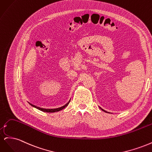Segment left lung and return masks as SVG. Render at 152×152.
I'll return each mask as SVG.
<instances>
[{
    "label": "left lung",
    "mask_w": 152,
    "mask_h": 152,
    "mask_svg": "<svg viewBox=\"0 0 152 152\" xmlns=\"http://www.w3.org/2000/svg\"><path fill=\"white\" fill-rule=\"evenodd\" d=\"M99 108L100 109H102V110H103V112H106V113H110V112H107V111H105V110H104L102 109V108H101L100 107H99Z\"/></svg>",
    "instance_id": "obj_1"
}]
</instances>
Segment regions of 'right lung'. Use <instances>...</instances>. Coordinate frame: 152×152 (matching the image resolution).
Instances as JSON below:
<instances>
[{
    "label": "right lung",
    "instance_id": "1",
    "mask_svg": "<svg viewBox=\"0 0 152 152\" xmlns=\"http://www.w3.org/2000/svg\"><path fill=\"white\" fill-rule=\"evenodd\" d=\"M70 99L69 100V102L65 104V105H64V106H63V107H60V108H54V109H45V108H40V107H37V106H35V105H34V104H31L30 103H29V102H28L31 107H34V108H37L38 110H41V111H42V112H48V113H53V112H59V111H60V110H63V108H65L66 107H67V106L68 105V104H69V103L70 102Z\"/></svg>",
    "mask_w": 152,
    "mask_h": 152
}]
</instances>
